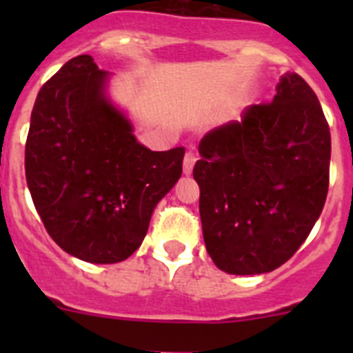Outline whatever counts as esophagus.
I'll list each match as a JSON object with an SVG mask.
<instances>
[{
    "instance_id": "obj_1",
    "label": "esophagus",
    "mask_w": 353,
    "mask_h": 353,
    "mask_svg": "<svg viewBox=\"0 0 353 353\" xmlns=\"http://www.w3.org/2000/svg\"><path fill=\"white\" fill-rule=\"evenodd\" d=\"M194 163H196V154H194V152H188V154L184 155V162H183V170L186 176H190V174L193 172Z\"/></svg>"
}]
</instances>
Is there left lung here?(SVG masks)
<instances>
[{"label": "left lung", "mask_w": 353, "mask_h": 353, "mask_svg": "<svg viewBox=\"0 0 353 353\" xmlns=\"http://www.w3.org/2000/svg\"><path fill=\"white\" fill-rule=\"evenodd\" d=\"M193 176L206 251L222 272L258 275L282 266L325 206L331 137L307 81L287 73L272 102L199 141Z\"/></svg>", "instance_id": "1"}]
</instances>
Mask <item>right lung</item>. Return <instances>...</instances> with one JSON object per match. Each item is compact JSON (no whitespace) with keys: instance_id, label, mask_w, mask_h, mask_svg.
Instances as JSON below:
<instances>
[{"instance_id":"add662e5","label":"right lung","mask_w":353,"mask_h":353,"mask_svg":"<svg viewBox=\"0 0 353 353\" xmlns=\"http://www.w3.org/2000/svg\"><path fill=\"white\" fill-rule=\"evenodd\" d=\"M109 74L88 54L42 85L25 143L32 201L56 244L87 263L130 258L183 174L184 148L152 152L105 95Z\"/></svg>"}]
</instances>
